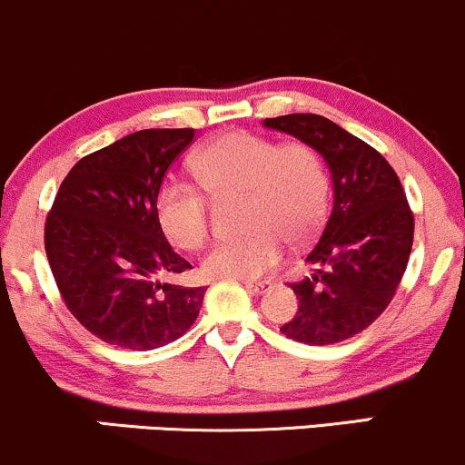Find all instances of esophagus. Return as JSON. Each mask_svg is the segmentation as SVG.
I'll use <instances>...</instances> for the list:
<instances>
[{"instance_id":"34e87169","label":"esophagus","mask_w":465,"mask_h":465,"mask_svg":"<svg viewBox=\"0 0 465 465\" xmlns=\"http://www.w3.org/2000/svg\"><path fill=\"white\" fill-rule=\"evenodd\" d=\"M242 284L247 286L251 292H255V295H262V292H266V291H269V288H271V280H260V282H251V280H244Z\"/></svg>"}]
</instances>
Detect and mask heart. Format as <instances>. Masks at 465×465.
<instances>
[{
    "label": "heart",
    "instance_id": "b5f03b06",
    "mask_svg": "<svg viewBox=\"0 0 465 465\" xmlns=\"http://www.w3.org/2000/svg\"><path fill=\"white\" fill-rule=\"evenodd\" d=\"M192 170L214 199L244 196L247 236L225 240L203 260L218 280H253L284 255V240L302 247L322 232L328 214V170L311 143H277L249 131L218 135L192 157ZM157 221L174 247L194 251L210 233V201L194 185L170 181L157 194Z\"/></svg>",
    "mask_w": 465,
    "mask_h": 465
}]
</instances>
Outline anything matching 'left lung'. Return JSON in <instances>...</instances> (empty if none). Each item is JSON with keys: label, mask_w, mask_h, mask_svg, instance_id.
I'll list each match as a JSON object with an SVG mask.
<instances>
[{"label": "left lung", "mask_w": 465, "mask_h": 465, "mask_svg": "<svg viewBox=\"0 0 465 465\" xmlns=\"http://www.w3.org/2000/svg\"><path fill=\"white\" fill-rule=\"evenodd\" d=\"M264 126L311 143L334 188L322 236L306 255L319 269L291 284L300 308L280 332L308 345L341 343L396 295L413 247V212L387 159L328 117L291 114L266 117Z\"/></svg>", "instance_id": "obj_1"}]
</instances>
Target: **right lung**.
Returning a JSON list of instances; mask_svg holds the SVG:
<instances>
[{
	"mask_svg": "<svg viewBox=\"0 0 465 465\" xmlns=\"http://www.w3.org/2000/svg\"><path fill=\"white\" fill-rule=\"evenodd\" d=\"M194 129H146L69 170L45 221V253L67 311L94 336L146 351L196 322L205 286L162 282L192 269L165 240L157 194Z\"/></svg>",
	"mask_w": 465,
	"mask_h": 465,
	"instance_id": "1",
	"label": "right lung"
}]
</instances>
